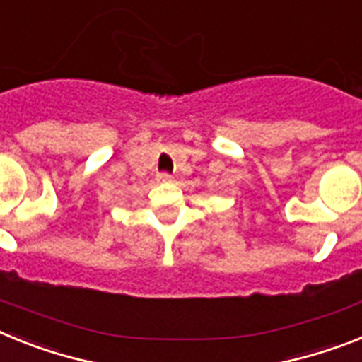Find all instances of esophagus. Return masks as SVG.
Here are the masks:
<instances>
[{"label":"esophagus","instance_id":"obj_1","mask_svg":"<svg viewBox=\"0 0 362 362\" xmlns=\"http://www.w3.org/2000/svg\"><path fill=\"white\" fill-rule=\"evenodd\" d=\"M156 180L162 182V184H169V182H173V175H169V173H158Z\"/></svg>","mask_w":362,"mask_h":362}]
</instances>
